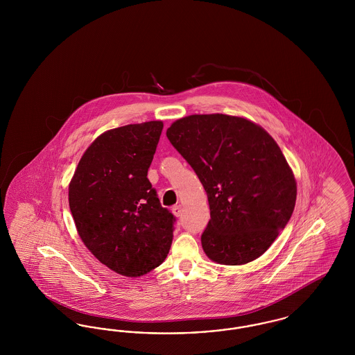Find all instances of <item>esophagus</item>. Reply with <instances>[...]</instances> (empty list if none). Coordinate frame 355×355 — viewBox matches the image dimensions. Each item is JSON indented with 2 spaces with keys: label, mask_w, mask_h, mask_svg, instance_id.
I'll use <instances>...</instances> for the list:
<instances>
[{
  "label": "esophagus",
  "mask_w": 355,
  "mask_h": 355,
  "mask_svg": "<svg viewBox=\"0 0 355 355\" xmlns=\"http://www.w3.org/2000/svg\"><path fill=\"white\" fill-rule=\"evenodd\" d=\"M171 211L175 217H181L182 216V206L181 205H175L171 207Z\"/></svg>",
  "instance_id": "obj_1"
}]
</instances>
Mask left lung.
Returning <instances> with one entry per match:
<instances>
[{"instance_id":"8db88e82","label":"left lung","mask_w":355,"mask_h":355,"mask_svg":"<svg viewBox=\"0 0 355 355\" xmlns=\"http://www.w3.org/2000/svg\"><path fill=\"white\" fill-rule=\"evenodd\" d=\"M166 137L207 194L203 252L230 266L261 257L285 229L297 198L294 174L272 137L249 119L226 114L177 119Z\"/></svg>"}]
</instances>
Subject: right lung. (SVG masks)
Masks as SVG:
<instances>
[{"mask_svg": "<svg viewBox=\"0 0 355 355\" xmlns=\"http://www.w3.org/2000/svg\"><path fill=\"white\" fill-rule=\"evenodd\" d=\"M164 123L107 130L86 149L69 184L78 236L92 254L125 277H141L168 257L175 218L148 180Z\"/></svg>", "mask_w": 355, "mask_h": 355, "instance_id": "add662e5", "label": "right lung"}]
</instances>
